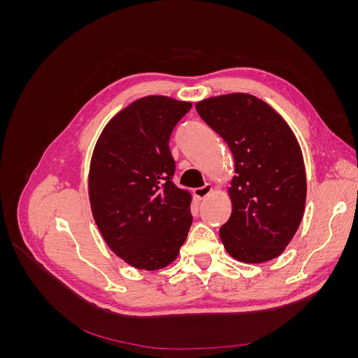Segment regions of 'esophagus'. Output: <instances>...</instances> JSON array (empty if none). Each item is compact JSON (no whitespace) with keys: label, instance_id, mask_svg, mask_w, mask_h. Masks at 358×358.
I'll use <instances>...</instances> for the list:
<instances>
[{"label":"esophagus","instance_id":"1","mask_svg":"<svg viewBox=\"0 0 358 358\" xmlns=\"http://www.w3.org/2000/svg\"><path fill=\"white\" fill-rule=\"evenodd\" d=\"M212 192H213V187L212 185H204L201 188L194 189V196H196L197 200H204L206 197H209Z\"/></svg>","mask_w":358,"mask_h":358}]
</instances>
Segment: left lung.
Masks as SVG:
<instances>
[{"label":"left lung","mask_w":358,"mask_h":358,"mask_svg":"<svg viewBox=\"0 0 358 358\" xmlns=\"http://www.w3.org/2000/svg\"><path fill=\"white\" fill-rule=\"evenodd\" d=\"M196 109L234 158L231 215L220 230L225 251L248 264L270 262L285 251L305 213L306 170L297 138L273 107L251 94L210 96Z\"/></svg>","instance_id":"1"}]
</instances>
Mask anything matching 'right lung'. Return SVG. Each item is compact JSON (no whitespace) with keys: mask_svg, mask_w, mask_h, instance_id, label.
<instances>
[{"mask_svg":"<svg viewBox=\"0 0 358 358\" xmlns=\"http://www.w3.org/2000/svg\"><path fill=\"white\" fill-rule=\"evenodd\" d=\"M192 107L166 95H148L106 124L91 157L88 194L106 243L127 264L159 270L185 243L191 192L171 180L170 136Z\"/></svg>","mask_w":358,"mask_h":358,"instance_id":"right-lung-1","label":"right lung"}]
</instances>
